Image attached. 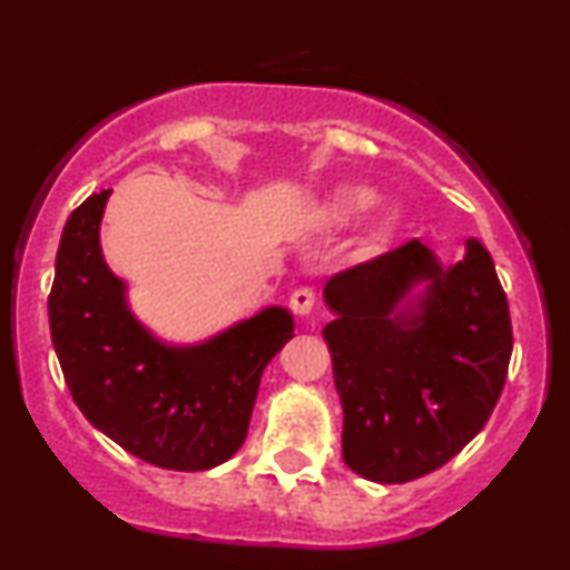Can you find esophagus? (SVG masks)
<instances>
[{"label": "esophagus", "instance_id": "34e87169", "mask_svg": "<svg viewBox=\"0 0 570 570\" xmlns=\"http://www.w3.org/2000/svg\"><path fill=\"white\" fill-rule=\"evenodd\" d=\"M313 305H316V292L307 289V286L297 289L289 297V307L294 311V316H307V313L313 311Z\"/></svg>", "mask_w": 570, "mask_h": 570}]
</instances>
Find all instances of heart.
Masks as SVG:
<instances>
[{
    "instance_id": "obj_1",
    "label": "heart",
    "mask_w": 570,
    "mask_h": 570,
    "mask_svg": "<svg viewBox=\"0 0 570 570\" xmlns=\"http://www.w3.org/2000/svg\"><path fill=\"white\" fill-rule=\"evenodd\" d=\"M377 203V193L372 187L364 185H340L330 193V198L324 203V217L335 225H348L356 217H362L364 212H370ZM399 225H402V212L396 206L383 208L377 214L375 222L370 225L367 233V248L370 252H381L394 240L399 233Z\"/></svg>"
}]
</instances>
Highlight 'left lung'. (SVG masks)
Returning a JSON list of instances; mask_svg holds the SVG:
<instances>
[{
    "instance_id": "8db88e82",
    "label": "left lung",
    "mask_w": 570,
    "mask_h": 570,
    "mask_svg": "<svg viewBox=\"0 0 570 570\" xmlns=\"http://www.w3.org/2000/svg\"><path fill=\"white\" fill-rule=\"evenodd\" d=\"M343 461L381 485L444 466L480 434L512 356L495 265L476 238L442 265L421 240L326 281Z\"/></svg>"
}]
</instances>
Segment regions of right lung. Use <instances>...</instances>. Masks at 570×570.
<instances>
[{
  "instance_id": "add662e5",
  "label": "right lung",
  "mask_w": 570,
  "mask_h": 570,
  "mask_svg": "<svg viewBox=\"0 0 570 570\" xmlns=\"http://www.w3.org/2000/svg\"><path fill=\"white\" fill-rule=\"evenodd\" d=\"M109 195H90L63 227L48 299L58 362L94 429L153 466L206 472L244 444L263 372L294 337V318L271 305L200 343L155 335L104 259Z\"/></svg>"
}]
</instances>
